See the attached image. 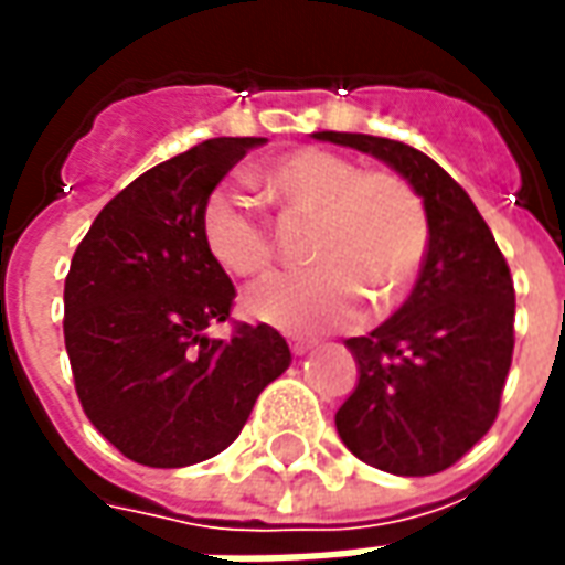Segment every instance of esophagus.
I'll list each match as a JSON object with an SVG mask.
<instances>
[{"label": "esophagus", "instance_id": "34e87169", "mask_svg": "<svg viewBox=\"0 0 565 565\" xmlns=\"http://www.w3.org/2000/svg\"><path fill=\"white\" fill-rule=\"evenodd\" d=\"M311 348H315V342H311V339H290V351H294L296 356L308 354Z\"/></svg>", "mask_w": 565, "mask_h": 565}]
</instances>
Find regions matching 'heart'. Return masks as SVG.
<instances>
[{
  "instance_id": "obj_1",
  "label": "heart",
  "mask_w": 565,
  "mask_h": 565,
  "mask_svg": "<svg viewBox=\"0 0 565 565\" xmlns=\"http://www.w3.org/2000/svg\"><path fill=\"white\" fill-rule=\"evenodd\" d=\"M257 184L287 209L315 214L308 259L247 287V318L287 332L348 327L360 296L384 315L415 287L429 250V214L415 184L391 169H363L342 153L299 148L266 162ZM209 257L238 278L269 269L271 233L245 199L217 186L199 211Z\"/></svg>"
}]
</instances>
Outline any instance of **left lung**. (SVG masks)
Returning a JSON list of instances; mask_svg holds the SVG:
<instances>
[{"label": "left lung", "mask_w": 565, "mask_h": 565, "mask_svg": "<svg viewBox=\"0 0 565 565\" xmlns=\"http://www.w3.org/2000/svg\"><path fill=\"white\" fill-rule=\"evenodd\" d=\"M315 139L372 153L408 178L429 214V250L405 306L348 339L354 393L335 412L348 450L381 472L436 475L499 415L514 351V284L469 193L412 145L363 132Z\"/></svg>", "instance_id": "left-lung-1"}]
</instances>
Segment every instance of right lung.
Instances as JSON below:
<instances>
[{"label":"right lung","instance_id":"1","mask_svg":"<svg viewBox=\"0 0 565 565\" xmlns=\"http://www.w3.org/2000/svg\"><path fill=\"white\" fill-rule=\"evenodd\" d=\"M266 139H209L124 186L93 221L66 275L75 391L124 457L181 469L230 448L290 348L266 323L209 339L233 308L230 275L199 233L202 202Z\"/></svg>","mask_w":565,"mask_h":565}]
</instances>
